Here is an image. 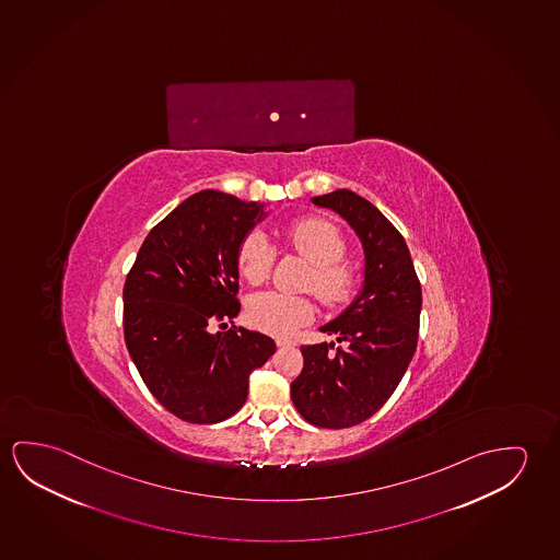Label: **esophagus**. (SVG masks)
<instances>
[{"label": "esophagus", "instance_id": "1", "mask_svg": "<svg viewBox=\"0 0 560 560\" xmlns=\"http://www.w3.org/2000/svg\"><path fill=\"white\" fill-rule=\"evenodd\" d=\"M277 347H293L294 341L287 339V337H277Z\"/></svg>", "mask_w": 560, "mask_h": 560}]
</instances>
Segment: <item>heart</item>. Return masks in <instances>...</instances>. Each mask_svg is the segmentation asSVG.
I'll use <instances>...</instances> for the list:
<instances>
[{"label": "heart", "mask_w": 560, "mask_h": 560, "mask_svg": "<svg viewBox=\"0 0 560 560\" xmlns=\"http://www.w3.org/2000/svg\"><path fill=\"white\" fill-rule=\"evenodd\" d=\"M302 258L308 259L312 276L308 284L327 304L347 301L353 289V273L339 264L343 256V238L334 224L319 219H304L287 231ZM273 264V246L261 231L249 233L238 252V269L252 284L264 283ZM314 302L304 294L264 291L254 294L246 306V316L254 327L273 336H289L296 327L304 326L314 316Z\"/></svg>", "instance_id": "obj_1"}]
</instances>
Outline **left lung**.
<instances>
[{
	"mask_svg": "<svg viewBox=\"0 0 560 560\" xmlns=\"http://www.w3.org/2000/svg\"><path fill=\"white\" fill-rule=\"evenodd\" d=\"M353 229L362 248V284L337 318L319 327L336 343L304 345V369L291 384L296 411L322 429L366 421L386 404L413 359L421 283L396 226L351 189L312 198Z\"/></svg>",
	"mask_w": 560,
	"mask_h": 560,
	"instance_id": "left-lung-1",
	"label": "left lung"
}]
</instances>
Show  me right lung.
Listing matches in <instances>:
<instances>
[{
  "label": "right lung",
  "mask_w": 560,
  "mask_h": 560,
  "mask_svg": "<svg viewBox=\"0 0 560 560\" xmlns=\"http://www.w3.org/2000/svg\"><path fill=\"white\" fill-rule=\"evenodd\" d=\"M266 207L215 189L189 196L147 234L124 284L129 357L182 421L215 424L236 413L249 372L276 353L259 331L211 329L241 312L238 252Z\"/></svg>",
  "instance_id": "1"
}]
</instances>
